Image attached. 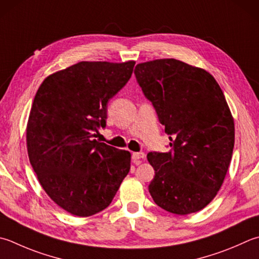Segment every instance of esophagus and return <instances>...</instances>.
I'll return each mask as SVG.
<instances>
[{"label":"esophagus","instance_id":"1","mask_svg":"<svg viewBox=\"0 0 259 259\" xmlns=\"http://www.w3.org/2000/svg\"><path fill=\"white\" fill-rule=\"evenodd\" d=\"M145 154L143 152H133L132 153V159H133L134 162H138L139 160L141 159H144Z\"/></svg>","mask_w":259,"mask_h":259}]
</instances>
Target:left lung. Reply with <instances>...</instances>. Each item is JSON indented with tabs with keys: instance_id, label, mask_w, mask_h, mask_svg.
Segmentation results:
<instances>
[{
	"instance_id": "1",
	"label": "left lung",
	"mask_w": 259,
	"mask_h": 259,
	"mask_svg": "<svg viewBox=\"0 0 259 259\" xmlns=\"http://www.w3.org/2000/svg\"><path fill=\"white\" fill-rule=\"evenodd\" d=\"M144 96L169 135V152H150L149 192L158 206L186 215L211 203L226 178L235 145V121L215 79L175 58L135 66Z\"/></svg>"
}]
</instances>
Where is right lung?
Instances as JSON below:
<instances>
[{"label":"right lung","mask_w":259,"mask_h":259,"mask_svg":"<svg viewBox=\"0 0 259 259\" xmlns=\"http://www.w3.org/2000/svg\"><path fill=\"white\" fill-rule=\"evenodd\" d=\"M134 61L79 62L47 76L33 99L27 149L41 187L76 217L105 209L131 169V153L97 141L109 99L131 79Z\"/></svg>","instance_id":"obj_1"}]
</instances>
